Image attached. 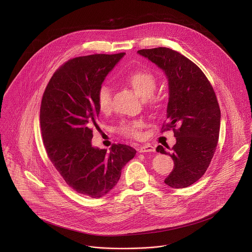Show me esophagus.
Segmentation results:
<instances>
[{
  "label": "esophagus",
  "mask_w": 252,
  "mask_h": 252,
  "mask_svg": "<svg viewBox=\"0 0 252 252\" xmlns=\"http://www.w3.org/2000/svg\"><path fill=\"white\" fill-rule=\"evenodd\" d=\"M138 151L139 152H154L155 151V147L150 145V144H144V145H141L138 148Z\"/></svg>",
  "instance_id": "34e87169"
}]
</instances>
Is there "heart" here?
Masks as SVG:
<instances>
[{
    "instance_id": "heart-1",
    "label": "heart",
    "mask_w": 252,
    "mask_h": 252,
    "mask_svg": "<svg viewBox=\"0 0 252 252\" xmlns=\"http://www.w3.org/2000/svg\"><path fill=\"white\" fill-rule=\"evenodd\" d=\"M124 81L130 85L141 97L146 98L148 104H153L155 102V97L153 95L157 87V78L149 71L137 70L125 75ZM97 105L101 112L108 113L111 108V89L107 84H102L97 91ZM144 127V122L142 120L133 121H122L117 127V131L129 138H139L141 136V129Z\"/></svg>"
}]
</instances>
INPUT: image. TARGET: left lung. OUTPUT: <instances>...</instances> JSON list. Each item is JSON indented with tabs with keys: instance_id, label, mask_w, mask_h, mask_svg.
<instances>
[{
	"instance_id": "obj_1",
	"label": "left lung",
	"mask_w": 252,
	"mask_h": 252,
	"mask_svg": "<svg viewBox=\"0 0 252 252\" xmlns=\"http://www.w3.org/2000/svg\"><path fill=\"white\" fill-rule=\"evenodd\" d=\"M138 53L162 69L169 80L167 119L161 132L173 130L177 143L172 148L166 146L171 151L162 145L156 148L174 160L165 183L188 187L204 176L216 152L221 116L216 92L202 70L180 52L156 47Z\"/></svg>"
}]
</instances>
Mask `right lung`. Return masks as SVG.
Instances as JSON below:
<instances>
[{
	"label": "right lung",
	"mask_w": 252,
	"mask_h": 252,
	"mask_svg": "<svg viewBox=\"0 0 252 252\" xmlns=\"http://www.w3.org/2000/svg\"><path fill=\"white\" fill-rule=\"evenodd\" d=\"M124 52L75 57L51 76L39 109L42 142L51 163L74 191L101 198L117 183L122 168L136 155L127 144L110 152L91 144L98 129L97 91Z\"/></svg>",
	"instance_id": "right-lung-1"
}]
</instances>
